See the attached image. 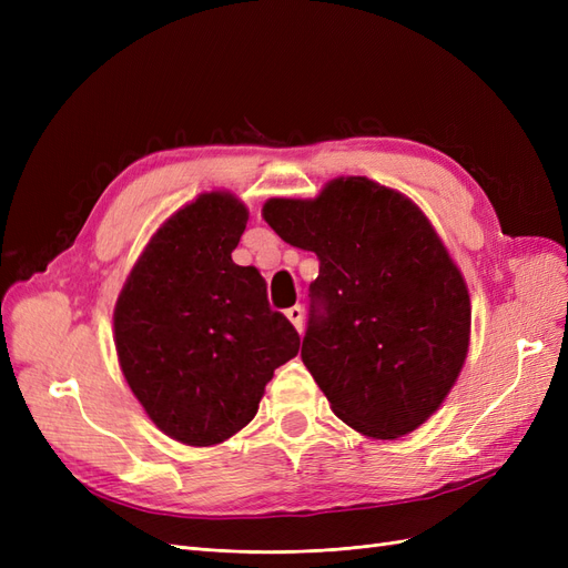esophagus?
I'll return each mask as SVG.
<instances>
[{"label": "esophagus", "mask_w": 568, "mask_h": 568, "mask_svg": "<svg viewBox=\"0 0 568 568\" xmlns=\"http://www.w3.org/2000/svg\"><path fill=\"white\" fill-rule=\"evenodd\" d=\"M286 317L291 320V324H294L298 332H303V307L301 305H291L286 311Z\"/></svg>", "instance_id": "34e87169"}]
</instances>
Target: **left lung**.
Masks as SVG:
<instances>
[{"instance_id": "obj_1", "label": "left lung", "mask_w": 568, "mask_h": 568, "mask_svg": "<svg viewBox=\"0 0 568 568\" xmlns=\"http://www.w3.org/2000/svg\"><path fill=\"white\" fill-rule=\"evenodd\" d=\"M263 217L320 257L301 357L334 415L372 438L415 432L469 348V291L434 227L367 178L334 180L313 201L270 199Z\"/></svg>"}]
</instances>
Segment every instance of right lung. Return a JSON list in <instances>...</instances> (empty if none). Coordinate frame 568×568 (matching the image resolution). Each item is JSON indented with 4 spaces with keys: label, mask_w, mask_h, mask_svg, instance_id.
<instances>
[{
    "label": "right lung",
    "mask_w": 568,
    "mask_h": 568,
    "mask_svg": "<svg viewBox=\"0 0 568 568\" xmlns=\"http://www.w3.org/2000/svg\"><path fill=\"white\" fill-rule=\"evenodd\" d=\"M246 220L244 203L222 192L184 205L115 303V351L136 400L163 434L199 448L242 432L301 346L261 272L232 261Z\"/></svg>",
    "instance_id": "1"
}]
</instances>
